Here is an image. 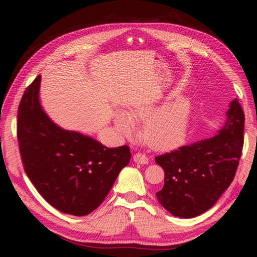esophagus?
<instances>
[{
	"label": "esophagus",
	"mask_w": 257,
	"mask_h": 257,
	"mask_svg": "<svg viewBox=\"0 0 257 257\" xmlns=\"http://www.w3.org/2000/svg\"><path fill=\"white\" fill-rule=\"evenodd\" d=\"M134 161L137 162V163H141V165H147V163H148V161H149V159L145 154L137 152V154L134 156Z\"/></svg>",
	"instance_id": "esophagus-1"
}]
</instances>
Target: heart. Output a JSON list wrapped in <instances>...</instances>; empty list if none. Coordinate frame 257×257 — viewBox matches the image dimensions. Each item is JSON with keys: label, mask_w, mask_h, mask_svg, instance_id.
<instances>
[{"label": "heart", "mask_w": 257, "mask_h": 257, "mask_svg": "<svg viewBox=\"0 0 257 257\" xmlns=\"http://www.w3.org/2000/svg\"><path fill=\"white\" fill-rule=\"evenodd\" d=\"M172 101L159 109L154 105H138L133 108L132 114L118 110L114 123L118 132L130 137L138 133V122H144V137L156 148H172L182 144L187 137L192 103L176 90L169 97Z\"/></svg>", "instance_id": "b5f03b06"}]
</instances>
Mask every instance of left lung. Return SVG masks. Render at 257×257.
I'll return each mask as SVG.
<instances>
[{
  "label": "left lung",
  "instance_id": "1",
  "mask_svg": "<svg viewBox=\"0 0 257 257\" xmlns=\"http://www.w3.org/2000/svg\"><path fill=\"white\" fill-rule=\"evenodd\" d=\"M244 120L242 107L234 99L224 125L214 137L155 158L165 170V184L157 199L172 215L198 216L211 209L230 187L242 155Z\"/></svg>",
  "mask_w": 257,
  "mask_h": 257
}]
</instances>
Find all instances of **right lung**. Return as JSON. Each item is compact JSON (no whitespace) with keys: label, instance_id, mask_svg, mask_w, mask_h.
<instances>
[{"label":"right lung","instance_id":"right-lung-1","mask_svg":"<svg viewBox=\"0 0 257 257\" xmlns=\"http://www.w3.org/2000/svg\"><path fill=\"white\" fill-rule=\"evenodd\" d=\"M41 75L27 87L18 112L24 170L40 194L61 212L84 216L96 210L130 161L128 146L99 141L54 123L40 103Z\"/></svg>","mask_w":257,"mask_h":257}]
</instances>
